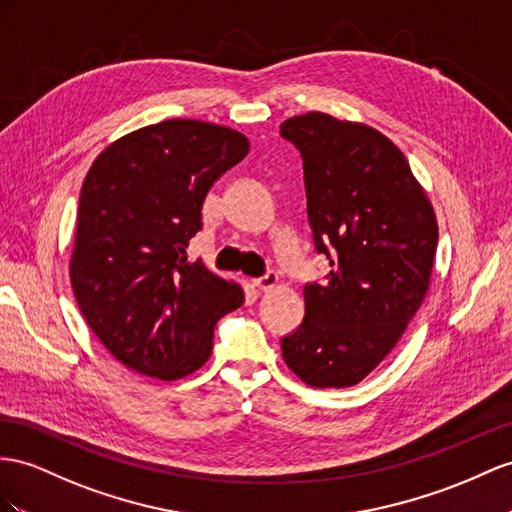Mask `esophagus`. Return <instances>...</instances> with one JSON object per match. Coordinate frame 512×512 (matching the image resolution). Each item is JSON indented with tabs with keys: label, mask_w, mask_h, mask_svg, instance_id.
Instances as JSON below:
<instances>
[{
	"label": "esophagus",
	"mask_w": 512,
	"mask_h": 512,
	"mask_svg": "<svg viewBox=\"0 0 512 512\" xmlns=\"http://www.w3.org/2000/svg\"><path fill=\"white\" fill-rule=\"evenodd\" d=\"M277 283H279V277L272 272L264 274V277H259V279H253V287L257 292H268V290H272V287H277Z\"/></svg>",
	"instance_id": "esophagus-1"
}]
</instances>
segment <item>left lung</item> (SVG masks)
<instances>
[{
    "label": "left lung",
    "instance_id": "left-lung-1",
    "mask_svg": "<svg viewBox=\"0 0 512 512\" xmlns=\"http://www.w3.org/2000/svg\"><path fill=\"white\" fill-rule=\"evenodd\" d=\"M303 157L307 216L324 283L305 285V318L281 339L283 359L311 387L361 383L422 307L439 227L402 151L363 123L307 112L281 125Z\"/></svg>",
    "mask_w": 512,
    "mask_h": 512
}]
</instances>
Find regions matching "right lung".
Listing matches in <instances>:
<instances>
[{"mask_svg": "<svg viewBox=\"0 0 512 512\" xmlns=\"http://www.w3.org/2000/svg\"><path fill=\"white\" fill-rule=\"evenodd\" d=\"M229 127L170 119L131 131L90 166L77 209L71 285L114 359L160 381L196 372L214 326L244 292L188 261L203 201L248 153Z\"/></svg>", "mask_w": 512, "mask_h": 512, "instance_id": "obj_1", "label": "right lung"}]
</instances>
